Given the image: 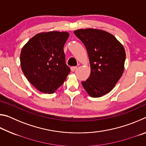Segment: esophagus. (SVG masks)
<instances>
[{"instance_id":"obj_1","label":"esophagus","mask_w":146,"mask_h":146,"mask_svg":"<svg viewBox=\"0 0 146 146\" xmlns=\"http://www.w3.org/2000/svg\"><path fill=\"white\" fill-rule=\"evenodd\" d=\"M76 69H77V66H73V67L71 68V70L73 72V71H75Z\"/></svg>"}]
</instances>
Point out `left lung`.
<instances>
[{
  "label": "left lung",
  "instance_id": "left-lung-1",
  "mask_svg": "<svg viewBox=\"0 0 146 146\" xmlns=\"http://www.w3.org/2000/svg\"><path fill=\"white\" fill-rule=\"evenodd\" d=\"M74 33L84 44L90 64V76L82 85L90 97H102L113 90L122 75L124 48L114 35L102 29H80Z\"/></svg>",
  "mask_w": 146,
  "mask_h": 146
}]
</instances>
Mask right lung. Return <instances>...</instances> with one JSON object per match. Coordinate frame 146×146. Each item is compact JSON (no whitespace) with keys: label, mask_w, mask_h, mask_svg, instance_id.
I'll return each instance as SVG.
<instances>
[{"label":"right lung","mask_w":146,"mask_h":146,"mask_svg":"<svg viewBox=\"0 0 146 146\" xmlns=\"http://www.w3.org/2000/svg\"><path fill=\"white\" fill-rule=\"evenodd\" d=\"M69 35L66 31L42 32L29 39L22 49V71L29 82L42 93H55L70 72L64 52Z\"/></svg>","instance_id":"add662e5"}]
</instances>
